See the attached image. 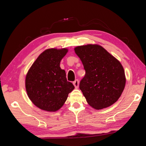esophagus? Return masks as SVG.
<instances>
[{
	"instance_id": "1",
	"label": "esophagus",
	"mask_w": 146,
	"mask_h": 146,
	"mask_svg": "<svg viewBox=\"0 0 146 146\" xmlns=\"http://www.w3.org/2000/svg\"><path fill=\"white\" fill-rule=\"evenodd\" d=\"M73 85H74L75 88H78V86H79V82L78 80H76L74 82H73Z\"/></svg>"
}]
</instances>
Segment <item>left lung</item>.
<instances>
[{
	"mask_svg": "<svg viewBox=\"0 0 146 146\" xmlns=\"http://www.w3.org/2000/svg\"><path fill=\"white\" fill-rule=\"evenodd\" d=\"M74 50L86 71L80 89L88 104L96 110H101L115 103L126 83L120 61L98 44L79 46Z\"/></svg>",
	"mask_w": 146,
	"mask_h": 146,
	"instance_id": "left-lung-1",
	"label": "left lung"
}]
</instances>
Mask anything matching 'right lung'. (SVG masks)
Segmentation results:
<instances>
[{"label": "right lung", "mask_w": 146, "mask_h": 146, "mask_svg": "<svg viewBox=\"0 0 146 146\" xmlns=\"http://www.w3.org/2000/svg\"><path fill=\"white\" fill-rule=\"evenodd\" d=\"M68 52L66 48H47L38 56L26 75L25 85L29 98L44 111H58L74 89L60 66Z\"/></svg>", "instance_id": "obj_1"}]
</instances>
